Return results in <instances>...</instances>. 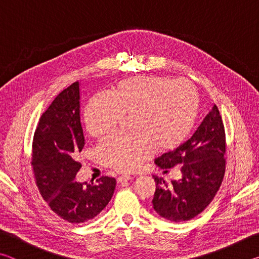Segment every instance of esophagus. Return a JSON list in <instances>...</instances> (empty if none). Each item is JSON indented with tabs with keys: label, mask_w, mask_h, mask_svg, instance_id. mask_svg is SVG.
Returning <instances> with one entry per match:
<instances>
[{
	"label": "esophagus",
	"mask_w": 259,
	"mask_h": 259,
	"mask_svg": "<svg viewBox=\"0 0 259 259\" xmlns=\"http://www.w3.org/2000/svg\"><path fill=\"white\" fill-rule=\"evenodd\" d=\"M129 179H131V176H129V175H122V176L117 178V183H123L129 181Z\"/></svg>",
	"instance_id": "34e87169"
}]
</instances>
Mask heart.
<instances>
[{"label": "heart", "instance_id": "obj_1", "mask_svg": "<svg viewBox=\"0 0 259 259\" xmlns=\"http://www.w3.org/2000/svg\"><path fill=\"white\" fill-rule=\"evenodd\" d=\"M199 113V98L186 83L165 76H138L120 82L111 97L94 96L84 109V124L98 138L130 116L133 135H112L99 143L102 163L131 171L154 151L170 152L187 138Z\"/></svg>", "mask_w": 259, "mask_h": 259}]
</instances>
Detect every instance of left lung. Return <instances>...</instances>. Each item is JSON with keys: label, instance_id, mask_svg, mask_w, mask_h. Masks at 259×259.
Segmentation results:
<instances>
[{"label": "left lung", "instance_id": "1", "mask_svg": "<svg viewBox=\"0 0 259 259\" xmlns=\"http://www.w3.org/2000/svg\"><path fill=\"white\" fill-rule=\"evenodd\" d=\"M225 153V128L214 105L186 143L155 160L164 174L174 168L182 174V178L171 184L154 176L156 188L152 203L155 211L175 223L191 221L202 212L222 185Z\"/></svg>", "mask_w": 259, "mask_h": 259}]
</instances>
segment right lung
<instances>
[{
  "instance_id": "1",
  "label": "right lung",
  "mask_w": 259,
  "mask_h": 259,
  "mask_svg": "<svg viewBox=\"0 0 259 259\" xmlns=\"http://www.w3.org/2000/svg\"><path fill=\"white\" fill-rule=\"evenodd\" d=\"M84 146L80 117L78 81L54 99L35 129L30 164L40 194L55 213L72 224L95 218L111 201L116 181L100 177L96 183H77L76 161Z\"/></svg>"
}]
</instances>
